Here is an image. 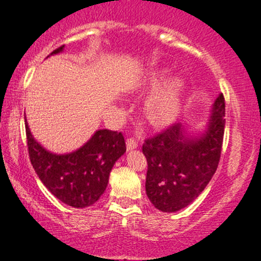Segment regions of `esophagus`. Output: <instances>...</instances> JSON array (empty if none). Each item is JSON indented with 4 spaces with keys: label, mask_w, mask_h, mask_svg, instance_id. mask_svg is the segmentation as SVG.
<instances>
[{
    "label": "esophagus",
    "mask_w": 261,
    "mask_h": 261,
    "mask_svg": "<svg viewBox=\"0 0 261 261\" xmlns=\"http://www.w3.org/2000/svg\"><path fill=\"white\" fill-rule=\"evenodd\" d=\"M137 146H139V143H137V141L133 139H127L126 140V147H127V151H133V149H136Z\"/></svg>",
    "instance_id": "esophagus-1"
}]
</instances>
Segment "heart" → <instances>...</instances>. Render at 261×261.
<instances>
[{"mask_svg": "<svg viewBox=\"0 0 261 261\" xmlns=\"http://www.w3.org/2000/svg\"><path fill=\"white\" fill-rule=\"evenodd\" d=\"M164 79V72L152 76L146 83V88L148 91H155L163 85ZM184 88V81L174 77L149 98L145 107V115L151 126L157 128L167 127L176 120L180 112Z\"/></svg>", "mask_w": 261, "mask_h": 261, "instance_id": "1", "label": "heart"}]
</instances>
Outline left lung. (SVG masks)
I'll return each instance as SVG.
<instances>
[{"label":"left lung","mask_w":261,"mask_h":261,"mask_svg":"<svg viewBox=\"0 0 261 261\" xmlns=\"http://www.w3.org/2000/svg\"><path fill=\"white\" fill-rule=\"evenodd\" d=\"M224 98L218 94L202 133L173 124L147 139L146 194L155 208L175 212L187 207L208 184L218 167L224 134Z\"/></svg>","instance_id":"8db88e82"}]
</instances>
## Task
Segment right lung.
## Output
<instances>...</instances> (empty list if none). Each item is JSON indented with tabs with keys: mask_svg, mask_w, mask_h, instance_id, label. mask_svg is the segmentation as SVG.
<instances>
[{
	"mask_svg": "<svg viewBox=\"0 0 261 261\" xmlns=\"http://www.w3.org/2000/svg\"><path fill=\"white\" fill-rule=\"evenodd\" d=\"M64 47L62 45L50 55L62 53ZM25 133L29 157L39 179L60 201L77 208L99 200L113 166L126 152L124 136L118 131H95L82 147L66 154L45 149L33 137L27 119Z\"/></svg>",
	"mask_w": 261,
	"mask_h": 261,
	"instance_id": "add662e5",
	"label": "right lung"
}]
</instances>
